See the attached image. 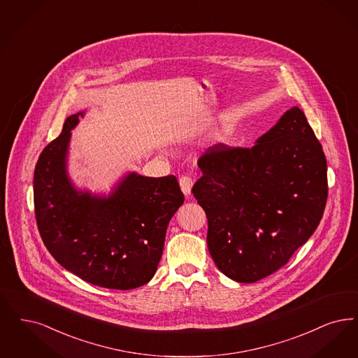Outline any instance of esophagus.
<instances>
[{
    "mask_svg": "<svg viewBox=\"0 0 358 358\" xmlns=\"http://www.w3.org/2000/svg\"><path fill=\"white\" fill-rule=\"evenodd\" d=\"M180 186H181V190L185 196H190L192 186H193V178L190 176H182L180 178Z\"/></svg>",
    "mask_w": 358,
    "mask_h": 358,
    "instance_id": "obj_1",
    "label": "esophagus"
}]
</instances>
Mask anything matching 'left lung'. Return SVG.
Returning <instances> with one entry per match:
<instances>
[{
	"mask_svg": "<svg viewBox=\"0 0 358 358\" xmlns=\"http://www.w3.org/2000/svg\"><path fill=\"white\" fill-rule=\"evenodd\" d=\"M192 192L208 217V249L237 282L282 268L317 229L328 199L327 158L293 106L252 148L210 146Z\"/></svg>",
	"mask_w": 358,
	"mask_h": 358,
	"instance_id": "obj_1",
	"label": "left lung"
}]
</instances>
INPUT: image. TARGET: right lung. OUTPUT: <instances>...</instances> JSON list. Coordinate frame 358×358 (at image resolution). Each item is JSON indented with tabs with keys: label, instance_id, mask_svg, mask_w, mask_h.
Masks as SVG:
<instances>
[{
	"label": "right lung",
	"instance_id": "obj_1",
	"mask_svg": "<svg viewBox=\"0 0 358 358\" xmlns=\"http://www.w3.org/2000/svg\"><path fill=\"white\" fill-rule=\"evenodd\" d=\"M84 112L69 115L45 146L34 169L38 231L61 266L93 285L128 290L149 282L162 256L166 228L184 203L174 176L129 173L108 197L77 190L66 173L71 130Z\"/></svg>",
	"mask_w": 358,
	"mask_h": 358
}]
</instances>
